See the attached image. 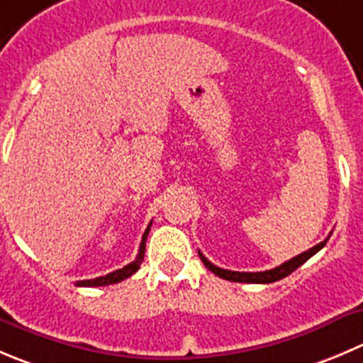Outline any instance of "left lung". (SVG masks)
Returning a JSON list of instances; mask_svg holds the SVG:
<instances>
[{"label":"left lung","instance_id":"1","mask_svg":"<svg viewBox=\"0 0 363 363\" xmlns=\"http://www.w3.org/2000/svg\"><path fill=\"white\" fill-rule=\"evenodd\" d=\"M326 241H328V238H326L325 241L319 242V245L312 246V248L307 250V252L300 253V255L293 257V259L287 260V262H284V264H280V266L273 267V269L257 271V273L223 269V267H218V266H214L213 262H209V260H207L206 257H203L200 252H199V255H200V259H202L203 266H206L209 271H213L214 275H218L220 279H223V280H230V282H241V284H271V282H277V280L286 279L287 275H291V273H293L294 269H298L301 264L307 262V260L311 259L314 253H318L319 250H321L323 246L326 245Z\"/></svg>","mask_w":363,"mask_h":363}]
</instances>
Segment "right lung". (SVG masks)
<instances>
[{
    "instance_id": "obj_1",
    "label": "right lung",
    "mask_w": 363,
    "mask_h": 363,
    "mask_svg": "<svg viewBox=\"0 0 363 363\" xmlns=\"http://www.w3.org/2000/svg\"><path fill=\"white\" fill-rule=\"evenodd\" d=\"M150 225H152V221H150L149 227H147L145 232H143L142 242H140L138 255H136V259L133 260V262H129L128 266H124V267H122V269H117V271H113V273H108V275L99 277V279L77 280L76 286H77V287H101V286H110V284L122 282V280H125V279H129V277H131V275H135L136 271L140 269V264H142L143 257H145V241H147V235H149Z\"/></svg>"
}]
</instances>
